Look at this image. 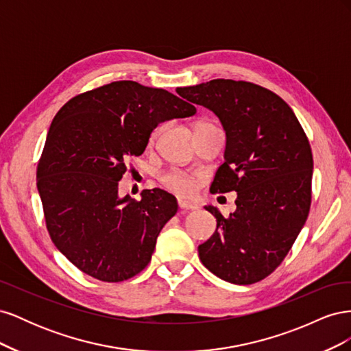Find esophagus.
<instances>
[{
    "label": "esophagus",
    "instance_id": "34e87169",
    "mask_svg": "<svg viewBox=\"0 0 351 351\" xmlns=\"http://www.w3.org/2000/svg\"><path fill=\"white\" fill-rule=\"evenodd\" d=\"M178 206L183 210H196L197 209V205L190 204V202H186V200H178Z\"/></svg>",
    "mask_w": 351,
    "mask_h": 351
}]
</instances>
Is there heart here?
<instances>
[{
	"mask_svg": "<svg viewBox=\"0 0 351 351\" xmlns=\"http://www.w3.org/2000/svg\"><path fill=\"white\" fill-rule=\"evenodd\" d=\"M155 136H156V132L152 134V139ZM162 183L165 184L167 189L184 196L192 195L195 190V180L184 171H180V169H173V171L167 173L162 177Z\"/></svg>",
	"mask_w": 351,
	"mask_h": 351,
	"instance_id": "obj_1",
	"label": "heart"
}]
</instances>
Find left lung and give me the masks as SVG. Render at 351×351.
Wrapping results in <instances>:
<instances>
[{"label": "left lung", "mask_w": 351, "mask_h": 351, "mask_svg": "<svg viewBox=\"0 0 351 351\" xmlns=\"http://www.w3.org/2000/svg\"><path fill=\"white\" fill-rule=\"evenodd\" d=\"M177 93L219 119L226 161L210 192H237V209L227 218L205 206L217 218V230L197 247L199 258L221 280L258 282L284 261L309 215V141L287 102L254 83L215 79Z\"/></svg>", "instance_id": "obj_1"}]
</instances>
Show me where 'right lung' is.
<instances>
[{"instance_id": "obj_1", "label": "right lung", "mask_w": 351, "mask_h": 351, "mask_svg": "<svg viewBox=\"0 0 351 351\" xmlns=\"http://www.w3.org/2000/svg\"><path fill=\"white\" fill-rule=\"evenodd\" d=\"M187 100L120 80L77 95L54 117L36 186L52 243L82 272L120 282L151 262L177 200L161 189L120 197L119 182L159 123L196 114Z\"/></svg>"}]
</instances>
